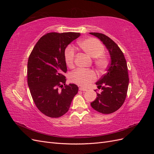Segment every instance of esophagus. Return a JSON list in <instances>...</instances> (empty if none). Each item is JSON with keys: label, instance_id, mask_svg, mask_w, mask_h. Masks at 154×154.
Segmentation results:
<instances>
[{"label": "esophagus", "instance_id": "34e87169", "mask_svg": "<svg viewBox=\"0 0 154 154\" xmlns=\"http://www.w3.org/2000/svg\"><path fill=\"white\" fill-rule=\"evenodd\" d=\"M79 90L80 91H87V89L86 88H84V87H80V88H79Z\"/></svg>", "mask_w": 154, "mask_h": 154}]
</instances>
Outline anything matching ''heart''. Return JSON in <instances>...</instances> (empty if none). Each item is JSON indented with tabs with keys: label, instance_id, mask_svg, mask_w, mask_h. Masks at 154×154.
<instances>
[{
	"label": "heart",
	"instance_id": "heart-1",
	"mask_svg": "<svg viewBox=\"0 0 154 154\" xmlns=\"http://www.w3.org/2000/svg\"><path fill=\"white\" fill-rule=\"evenodd\" d=\"M79 46L91 57L95 58L94 64L98 69L104 68L107 64V60L105 57V48L99 40L94 38H88L79 42ZM75 51L71 47L66 49L65 52V60L69 67L74 66ZM70 80L74 83L83 87H87L94 82L96 76L92 70L78 69L72 72L69 76Z\"/></svg>",
	"mask_w": 154,
	"mask_h": 154
}]
</instances>
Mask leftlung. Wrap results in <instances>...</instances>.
<instances>
[{"label":"left lung","mask_w":154,"mask_h":154,"mask_svg":"<svg viewBox=\"0 0 154 154\" xmlns=\"http://www.w3.org/2000/svg\"><path fill=\"white\" fill-rule=\"evenodd\" d=\"M90 34L103 42L110 56L106 72L96 83L102 91L100 94L97 93V97L91 105L100 113L111 114L123 105L127 96L129 83L127 62L122 50L109 37L99 32Z\"/></svg>","instance_id":"left-lung-1"}]
</instances>
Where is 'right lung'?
<instances>
[{
    "instance_id": "obj_1",
    "label": "right lung",
    "mask_w": 154,
    "mask_h": 154,
    "mask_svg": "<svg viewBox=\"0 0 154 154\" xmlns=\"http://www.w3.org/2000/svg\"><path fill=\"white\" fill-rule=\"evenodd\" d=\"M80 36L79 32H49L42 36L27 62V84L38 109L50 118H59L70 108L78 91L74 83L66 85L65 49Z\"/></svg>"
}]
</instances>
